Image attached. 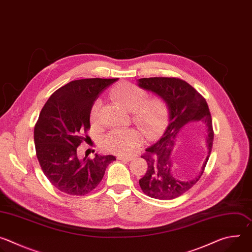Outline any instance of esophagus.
Here are the masks:
<instances>
[{
	"instance_id": "esophagus-1",
	"label": "esophagus",
	"mask_w": 252,
	"mask_h": 252,
	"mask_svg": "<svg viewBox=\"0 0 252 252\" xmlns=\"http://www.w3.org/2000/svg\"><path fill=\"white\" fill-rule=\"evenodd\" d=\"M117 158L120 160H126V161H129L132 159V157H126V156H123V155H118Z\"/></svg>"
}]
</instances>
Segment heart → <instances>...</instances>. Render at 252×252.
Listing matches in <instances>:
<instances>
[{
    "label": "heart",
    "instance_id": "heart-1",
    "mask_svg": "<svg viewBox=\"0 0 252 252\" xmlns=\"http://www.w3.org/2000/svg\"><path fill=\"white\" fill-rule=\"evenodd\" d=\"M111 96L131 113L133 123L146 136H152L163 124L167 106L159 96L147 97V92L129 82L118 84L111 91ZM100 110V101L96 100L91 110L92 123H96ZM140 142V134L134 128L120 127L112 129L101 139L104 150L119 155H128Z\"/></svg>",
    "mask_w": 252,
    "mask_h": 252
}]
</instances>
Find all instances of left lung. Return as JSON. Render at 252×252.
<instances>
[{
	"label": "left lung",
	"mask_w": 252,
	"mask_h": 252,
	"mask_svg": "<svg viewBox=\"0 0 252 252\" xmlns=\"http://www.w3.org/2000/svg\"><path fill=\"white\" fill-rule=\"evenodd\" d=\"M138 86L159 95L168 107V124L160 139L141 156L148 163V170L139 179L143 193L157 199H173L191 189L202 175L209 158L212 143V121L205 98L186 81L177 78H143ZM191 121L207 126L209 153L200 173L190 180L176 179L173 173L172 152L176 135L183 126Z\"/></svg>",
	"instance_id": "left-lung-1"
}]
</instances>
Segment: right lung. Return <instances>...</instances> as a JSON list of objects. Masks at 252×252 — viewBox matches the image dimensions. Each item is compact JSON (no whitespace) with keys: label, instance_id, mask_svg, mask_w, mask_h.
Masks as SVG:
<instances>
[{"label":"right lung","instance_id":"1","mask_svg":"<svg viewBox=\"0 0 252 252\" xmlns=\"http://www.w3.org/2000/svg\"><path fill=\"white\" fill-rule=\"evenodd\" d=\"M118 79H83L57 90L33 129L35 154L50 183L69 195H86L101 182L114 156L81 158L77 149L88 138L90 114L98 94Z\"/></svg>","mask_w":252,"mask_h":252}]
</instances>
